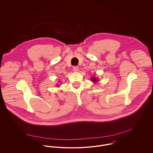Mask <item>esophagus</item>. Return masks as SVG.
<instances>
[{
  "mask_svg": "<svg viewBox=\"0 0 153 153\" xmlns=\"http://www.w3.org/2000/svg\"><path fill=\"white\" fill-rule=\"evenodd\" d=\"M79 67L78 66H73V71H74V72H77V71H79Z\"/></svg>",
  "mask_w": 153,
  "mask_h": 153,
  "instance_id": "obj_1",
  "label": "esophagus"
}]
</instances>
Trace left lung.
<instances>
[{"label":"left lung","instance_id":"8db88e82","mask_svg":"<svg viewBox=\"0 0 153 153\" xmlns=\"http://www.w3.org/2000/svg\"><path fill=\"white\" fill-rule=\"evenodd\" d=\"M91 80H92V81L93 82H97V81H98L97 80L96 78H95V77H92Z\"/></svg>","mask_w":153,"mask_h":153}]
</instances>
